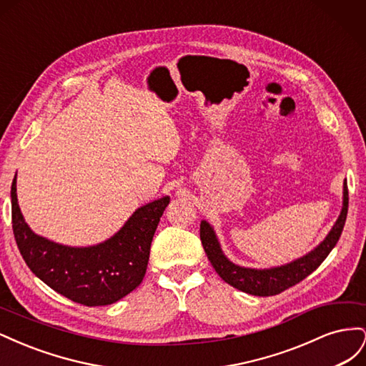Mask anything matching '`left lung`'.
Wrapping results in <instances>:
<instances>
[{
  "mask_svg": "<svg viewBox=\"0 0 366 366\" xmlns=\"http://www.w3.org/2000/svg\"><path fill=\"white\" fill-rule=\"evenodd\" d=\"M347 214H348V187L345 183V186H343L342 212L336 221V224L328 234V237L320 242L313 252H310L301 259H296L290 264L281 265V267H276V269L254 270V269L239 267V265L230 262L224 257L223 252H221L214 230L206 223V221H202L200 224V239L210 264L214 265L215 272L227 284L249 295L273 296V295H280L287 289H290V287L296 285L297 282H301L310 273H313L319 265L322 264V261L328 257V253L337 244L343 226H345Z\"/></svg>",
  "mask_w": 366,
  "mask_h": 366,
  "instance_id": "8db88e82",
  "label": "left lung"
}]
</instances>
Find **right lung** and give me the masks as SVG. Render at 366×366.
<instances>
[{
    "label": "right lung",
    "mask_w": 366,
    "mask_h": 366,
    "mask_svg": "<svg viewBox=\"0 0 366 366\" xmlns=\"http://www.w3.org/2000/svg\"><path fill=\"white\" fill-rule=\"evenodd\" d=\"M12 227L29 269L50 289L86 307L109 305L140 285L151 241L169 197L139 207L117 234L93 247H67L33 234L21 214L16 175L12 183Z\"/></svg>",
    "instance_id": "right-lung-1"
}]
</instances>
